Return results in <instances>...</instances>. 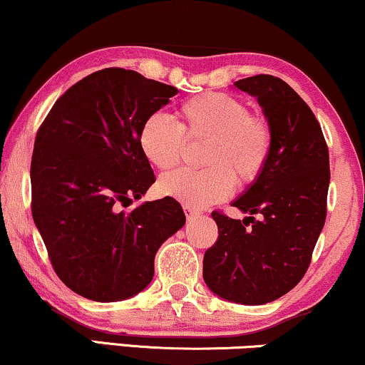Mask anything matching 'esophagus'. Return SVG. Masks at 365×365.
<instances>
[{"mask_svg":"<svg viewBox=\"0 0 365 365\" xmlns=\"http://www.w3.org/2000/svg\"><path fill=\"white\" fill-rule=\"evenodd\" d=\"M183 210H185V215H187V219H188V220H190V219H195V217L200 215V212H198L197 209H193V207H190V205H185V207H183Z\"/></svg>","mask_w":365,"mask_h":365,"instance_id":"obj_1","label":"esophagus"}]
</instances>
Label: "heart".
<instances>
[{
    "mask_svg": "<svg viewBox=\"0 0 365 365\" xmlns=\"http://www.w3.org/2000/svg\"><path fill=\"white\" fill-rule=\"evenodd\" d=\"M185 141H207L202 155L207 168L165 175L158 190L190 207H205L229 197L234 183L247 187L261 177L273 150V131L244 101L220 92L185 101L177 109V123L151 114L138 131L141 155L158 170L178 163Z\"/></svg>",
    "mask_w": 365,
    "mask_h": 365,
    "instance_id": "b5f03b06",
    "label": "heart"
}]
</instances>
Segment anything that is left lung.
Wrapping results in <instances>:
<instances>
[{
  "label": "left lung",
  "mask_w": 365,
  "mask_h": 365,
  "mask_svg": "<svg viewBox=\"0 0 365 365\" xmlns=\"http://www.w3.org/2000/svg\"><path fill=\"white\" fill-rule=\"evenodd\" d=\"M234 86L257 98L273 150L232 204L251 217L212 212L219 237L205 251L204 279L220 298L264 305L293 289L310 266L327 217L329 146L313 110L279 77L259 73Z\"/></svg>",
  "instance_id": "1"
}]
</instances>
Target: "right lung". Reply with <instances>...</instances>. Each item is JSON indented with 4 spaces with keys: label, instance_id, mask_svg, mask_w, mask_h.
I'll return each mask as SVG.
<instances>
[{
    "label": "right lung",
    "instance_id": "add662e5",
    "mask_svg": "<svg viewBox=\"0 0 365 365\" xmlns=\"http://www.w3.org/2000/svg\"><path fill=\"white\" fill-rule=\"evenodd\" d=\"M178 92L126 68H103L57 99L35 138L31 215L53 271L94 302L140 293L155 255L185 224L175 198L124 212L155 183L138 146L146 118Z\"/></svg>",
    "mask_w": 365,
    "mask_h": 365
}]
</instances>
